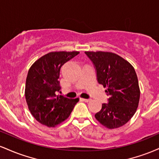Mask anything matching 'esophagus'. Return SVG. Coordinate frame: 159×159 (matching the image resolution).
<instances>
[{
  "instance_id": "1",
  "label": "esophagus",
  "mask_w": 159,
  "mask_h": 159,
  "mask_svg": "<svg viewBox=\"0 0 159 159\" xmlns=\"http://www.w3.org/2000/svg\"><path fill=\"white\" fill-rule=\"evenodd\" d=\"M81 100L85 102H89L91 101V99H90V98H81Z\"/></svg>"
}]
</instances>
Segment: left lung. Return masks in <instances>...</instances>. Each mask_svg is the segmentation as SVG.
<instances>
[{
	"label": "left lung",
	"mask_w": 159,
	"mask_h": 159,
	"mask_svg": "<svg viewBox=\"0 0 159 159\" xmlns=\"http://www.w3.org/2000/svg\"><path fill=\"white\" fill-rule=\"evenodd\" d=\"M96 67L97 80L106 87L108 104H102L95 114L100 124L109 129L120 128L135 114L140 100V87L134 67L113 52H85Z\"/></svg>",
	"instance_id": "1"
}]
</instances>
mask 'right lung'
Instances as JSON below:
<instances>
[{"label": "right lung", "instance_id": "right-lung-1", "mask_svg": "<svg viewBox=\"0 0 159 159\" xmlns=\"http://www.w3.org/2000/svg\"><path fill=\"white\" fill-rule=\"evenodd\" d=\"M79 54L78 52H52L30 66L25 84V98L35 119L48 127H55L69 117L79 98L57 95L59 91L61 66Z\"/></svg>", "mask_w": 159, "mask_h": 159}]
</instances>
